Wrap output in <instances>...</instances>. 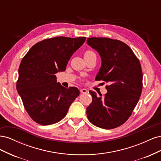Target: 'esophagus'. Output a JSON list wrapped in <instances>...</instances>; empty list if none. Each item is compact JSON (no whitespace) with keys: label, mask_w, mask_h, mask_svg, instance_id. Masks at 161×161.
<instances>
[{"label":"esophagus","mask_w":161,"mask_h":161,"mask_svg":"<svg viewBox=\"0 0 161 161\" xmlns=\"http://www.w3.org/2000/svg\"><path fill=\"white\" fill-rule=\"evenodd\" d=\"M80 92H81V93H86L87 92H88V91H87L86 89H80Z\"/></svg>","instance_id":"1"}]
</instances>
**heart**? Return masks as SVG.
Instances as JSON below:
<instances>
[{"label":"heart","mask_w":161,"mask_h":161,"mask_svg":"<svg viewBox=\"0 0 161 161\" xmlns=\"http://www.w3.org/2000/svg\"><path fill=\"white\" fill-rule=\"evenodd\" d=\"M92 55H95V53L91 51V50H87L84 53V58H87V57H89L91 56H92Z\"/></svg>","instance_id":"obj_1"}]
</instances>
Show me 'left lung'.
<instances>
[{"label": "left lung", "instance_id": "8db88e82", "mask_svg": "<svg viewBox=\"0 0 161 161\" xmlns=\"http://www.w3.org/2000/svg\"><path fill=\"white\" fill-rule=\"evenodd\" d=\"M87 44L101 58L95 80L108 82L102 97L89 91L92 101L86 108L91 122L106 130L124 124L137 105L142 90V71L139 60L125 43L107 37L87 38Z\"/></svg>", "mask_w": 161, "mask_h": 161}]
</instances>
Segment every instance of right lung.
Segmentation results:
<instances>
[{
  "mask_svg": "<svg viewBox=\"0 0 161 161\" xmlns=\"http://www.w3.org/2000/svg\"><path fill=\"white\" fill-rule=\"evenodd\" d=\"M85 37H56L36 43L19 68L17 90L31 118L43 125L56 124L66 116L79 95L76 87L66 89L56 74L66 70L70 58L83 44Z\"/></svg>",
  "mask_w": 161,
  "mask_h": 161,
  "instance_id": "right-lung-1",
  "label": "right lung"
}]
</instances>
